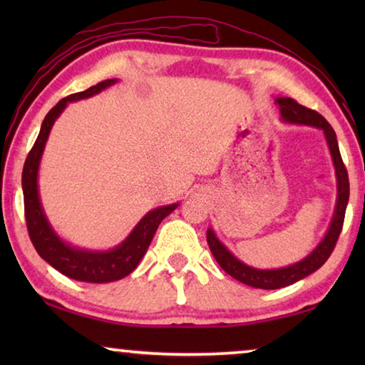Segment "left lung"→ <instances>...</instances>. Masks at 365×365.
Segmentation results:
<instances>
[{"instance_id":"1","label":"left lung","mask_w":365,"mask_h":365,"mask_svg":"<svg viewBox=\"0 0 365 365\" xmlns=\"http://www.w3.org/2000/svg\"><path fill=\"white\" fill-rule=\"evenodd\" d=\"M275 103L279 104L280 117L283 122L287 123H296V125H309L320 128L324 132L327 145L331 154L333 165H335V175H336V206L335 212L330 222L329 230H327L325 237L322 238L312 252L301 259V261L289 264L287 267L280 269H256L251 265L240 261L238 257H235L230 251L227 250V246L220 242L217 235L212 228H207V245L211 250L212 256L219 265L224 269L228 275L233 277L235 280L245 283V285L252 288H261V289H277L288 285H293L304 277L311 275L312 272L322 267L327 259L330 257L333 248L338 242L339 233H341L343 222H344V212L346 206H348L349 200V178L348 172L343 164L341 154H339L336 133L333 130L331 125L327 122L317 110L307 109L301 104L296 103L293 98L279 96L275 98Z\"/></svg>"}]
</instances>
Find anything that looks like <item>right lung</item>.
Returning <instances> with one entry per match:
<instances>
[{"label":"right lung","instance_id":"right-lung-1","mask_svg":"<svg viewBox=\"0 0 365 365\" xmlns=\"http://www.w3.org/2000/svg\"><path fill=\"white\" fill-rule=\"evenodd\" d=\"M115 82L117 78L103 80V82L90 86L88 90L63 98L46 114L45 120L41 123L38 138H36L34 148L30 150L22 170L24 209H26L27 230L36 252L61 274L78 282L108 283L120 280L128 274H132L140 264L141 257L145 256L160 222L168 217L172 211H175L178 206V202H174V205L160 206L146 212L145 217L128 233V237L120 245L108 251L83 250L67 243L49 224L46 214L43 211L38 193L40 160L43 151H45L49 132H51L54 122L63 114L67 104L98 95Z\"/></svg>","mask_w":365,"mask_h":365}]
</instances>
